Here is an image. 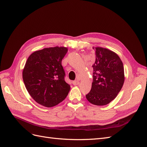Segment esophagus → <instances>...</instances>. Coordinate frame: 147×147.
<instances>
[{"label": "esophagus", "instance_id": "34e87169", "mask_svg": "<svg viewBox=\"0 0 147 147\" xmlns=\"http://www.w3.org/2000/svg\"><path fill=\"white\" fill-rule=\"evenodd\" d=\"M72 83H73L74 85H78V84H79L80 82H79L78 80H75L72 82Z\"/></svg>", "mask_w": 147, "mask_h": 147}]
</instances>
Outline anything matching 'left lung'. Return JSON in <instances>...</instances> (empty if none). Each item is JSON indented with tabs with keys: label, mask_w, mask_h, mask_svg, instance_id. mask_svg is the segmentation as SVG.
I'll list each match as a JSON object with an SVG mask.
<instances>
[{
	"label": "left lung",
	"mask_w": 147,
	"mask_h": 147,
	"mask_svg": "<svg viewBox=\"0 0 147 147\" xmlns=\"http://www.w3.org/2000/svg\"><path fill=\"white\" fill-rule=\"evenodd\" d=\"M96 60L93 68L91 90L86 95L87 100L96 105L109 104L121 91L124 82L123 64L112 51L93 47Z\"/></svg>",
	"instance_id": "obj_1"
}]
</instances>
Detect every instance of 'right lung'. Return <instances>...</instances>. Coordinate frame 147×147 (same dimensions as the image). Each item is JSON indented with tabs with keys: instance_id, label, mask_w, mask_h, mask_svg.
<instances>
[{
	"instance_id": "right-lung-1",
	"label": "right lung",
	"mask_w": 147,
	"mask_h": 147,
	"mask_svg": "<svg viewBox=\"0 0 147 147\" xmlns=\"http://www.w3.org/2000/svg\"><path fill=\"white\" fill-rule=\"evenodd\" d=\"M68 49L51 47L34 52L26 61L23 79L28 92L35 102L52 107L64 100L70 86L65 82L62 59Z\"/></svg>"
}]
</instances>
